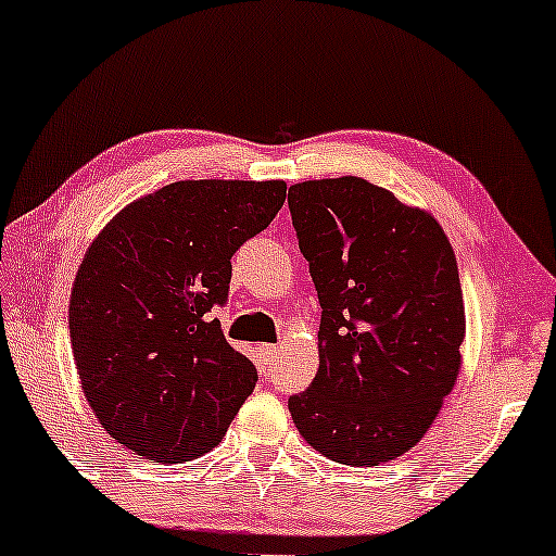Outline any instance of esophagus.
I'll use <instances>...</instances> for the list:
<instances>
[{
  "mask_svg": "<svg viewBox=\"0 0 556 556\" xmlns=\"http://www.w3.org/2000/svg\"><path fill=\"white\" fill-rule=\"evenodd\" d=\"M278 354H280V349H278L276 344H263V346H261V356H263V362H265V364L276 362V359H278Z\"/></svg>",
  "mask_w": 556,
  "mask_h": 556,
  "instance_id": "obj_1",
  "label": "esophagus"
}]
</instances>
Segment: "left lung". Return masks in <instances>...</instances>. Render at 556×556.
<instances>
[{
    "label": "left lung",
    "instance_id": "1",
    "mask_svg": "<svg viewBox=\"0 0 556 556\" xmlns=\"http://www.w3.org/2000/svg\"><path fill=\"white\" fill-rule=\"evenodd\" d=\"M318 303V371L288 409L311 447L379 466L420 443L460 371L466 311L438 219L362 177L288 189Z\"/></svg>",
    "mask_w": 556,
    "mask_h": 556
}]
</instances>
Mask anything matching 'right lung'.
Here are the masks:
<instances>
[{
    "label": "right lung",
    "mask_w": 556,
    "mask_h": 556,
    "mask_svg": "<svg viewBox=\"0 0 556 556\" xmlns=\"http://www.w3.org/2000/svg\"><path fill=\"white\" fill-rule=\"evenodd\" d=\"M286 202V181L187 179L118 212L71 293V344L98 422L128 451L185 463L219 445L257 371L212 308L232 255Z\"/></svg>",
    "instance_id": "obj_1"
}]
</instances>
